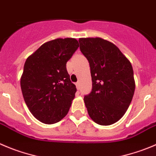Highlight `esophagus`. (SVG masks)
<instances>
[{
    "mask_svg": "<svg viewBox=\"0 0 156 156\" xmlns=\"http://www.w3.org/2000/svg\"><path fill=\"white\" fill-rule=\"evenodd\" d=\"M76 89L78 90H80V83H76Z\"/></svg>",
    "mask_w": 156,
    "mask_h": 156,
    "instance_id": "obj_1",
    "label": "esophagus"
}]
</instances>
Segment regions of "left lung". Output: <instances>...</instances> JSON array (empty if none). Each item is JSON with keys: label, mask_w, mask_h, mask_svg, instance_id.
I'll return each instance as SVG.
<instances>
[{"label": "left lung", "mask_w": 156, "mask_h": 156, "mask_svg": "<svg viewBox=\"0 0 156 156\" xmlns=\"http://www.w3.org/2000/svg\"><path fill=\"white\" fill-rule=\"evenodd\" d=\"M80 49L90 63L93 88L84 96L90 118L101 126L120 119L134 95L135 80L129 60L119 49L100 37L80 38Z\"/></svg>", "instance_id": "8db88e82"}]
</instances>
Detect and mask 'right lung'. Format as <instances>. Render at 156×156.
I'll list each match as a JSON object with an SVG mask.
<instances>
[{
    "label": "right lung",
    "instance_id": "1",
    "mask_svg": "<svg viewBox=\"0 0 156 156\" xmlns=\"http://www.w3.org/2000/svg\"><path fill=\"white\" fill-rule=\"evenodd\" d=\"M78 47L74 38H58L41 45L25 62L22 94L30 112L43 123L58 122L69 112L76 88L66 65Z\"/></svg>",
    "mask_w": 156,
    "mask_h": 156
}]
</instances>
